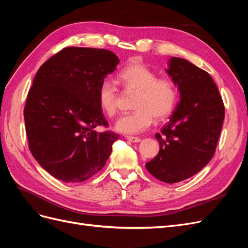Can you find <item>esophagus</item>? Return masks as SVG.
<instances>
[{"mask_svg": "<svg viewBox=\"0 0 248 248\" xmlns=\"http://www.w3.org/2000/svg\"><path fill=\"white\" fill-rule=\"evenodd\" d=\"M125 138H126V140H129V141H131V142H140V138L129 137V136H126Z\"/></svg>", "mask_w": 248, "mask_h": 248, "instance_id": "esophagus-1", "label": "esophagus"}]
</instances>
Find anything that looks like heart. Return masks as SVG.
Segmentation results:
<instances>
[{
	"label": "heart",
	"mask_w": 248,
	"mask_h": 248,
	"mask_svg": "<svg viewBox=\"0 0 248 248\" xmlns=\"http://www.w3.org/2000/svg\"><path fill=\"white\" fill-rule=\"evenodd\" d=\"M118 82L127 93H137L131 114L120 117L115 130L123 134H138L148 129L153 117L160 121L170 115L177 100L174 82L158 78L157 74L140 61H131L118 74ZM99 107L108 117H114L118 110L120 93L110 80H103L97 93Z\"/></svg>",
	"instance_id": "b5f03b06"
}]
</instances>
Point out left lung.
Listing matches in <instances>:
<instances>
[{
    "mask_svg": "<svg viewBox=\"0 0 248 248\" xmlns=\"http://www.w3.org/2000/svg\"><path fill=\"white\" fill-rule=\"evenodd\" d=\"M166 71L178 87L180 100L169 123L155 134L159 152L146 169L156 179L171 184L198 174L212 159L224 107L213 78L187 60L170 58Z\"/></svg>",
    "mask_w": 248,
    "mask_h": 248,
    "instance_id": "obj_1",
    "label": "left lung"
}]
</instances>
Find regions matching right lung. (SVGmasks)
I'll list each match as a JSON object with an SVG mask.
<instances>
[{"mask_svg":"<svg viewBox=\"0 0 248 248\" xmlns=\"http://www.w3.org/2000/svg\"><path fill=\"white\" fill-rule=\"evenodd\" d=\"M119 63L107 49L66 47L37 71L24 111L26 131L34 158L56 179L82 182L106 164L119 134L94 130L108 126L97 93Z\"/></svg>","mask_w":248,"mask_h":248,"instance_id":"obj_1","label":"right lung"}]
</instances>
